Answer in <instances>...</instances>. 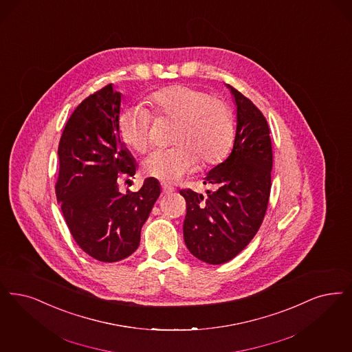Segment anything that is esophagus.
Here are the masks:
<instances>
[{
    "instance_id": "34e87169",
    "label": "esophagus",
    "mask_w": 352,
    "mask_h": 352,
    "mask_svg": "<svg viewBox=\"0 0 352 352\" xmlns=\"http://www.w3.org/2000/svg\"><path fill=\"white\" fill-rule=\"evenodd\" d=\"M173 191H174V187H171V186L166 184V183L162 184V194H164V195H169Z\"/></svg>"
}]
</instances>
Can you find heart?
<instances>
[{
  "mask_svg": "<svg viewBox=\"0 0 352 352\" xmlns=\"http://www.w3.org/2000/svg\"><path fill=\"white\" fill-rule=\"evenodd\" d=\"M160 119L177 120L169 149H155L142 161V171L157 179L175 182L201 165H216L228 155L233 141V113L226 100L190 85H171L149 96ZM152 113L141 104L126 107L119 116L122 140L142 153L151 144Z\"/></svg>",
  "mask_w": 352,
  "mask_h": 352,
  "instance_id": "obj_1",
  "label": "heart"
}]
</instances>
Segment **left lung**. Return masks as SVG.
I'll list each match as a JSON object with an SVG mask.
<instances>
[{
    "label": "left lung",
    "instance_id": "8db88e82",
    "mask_svg": "<svg viewBox=\"0 0 352 352\" xmlns=\"http://www.w3.org/2000/svg\"><path fill=\"white\" fill-rule=\"evenodd\" d=\"M236 104L233 149L204 177L207 197L181 190L186 200L183 239L195 258L223 265L256 234L267 210L272 146L266 118L250 99L226 85Z\"/></svg>",
    "mask_w": 352,
    "mask_h": 352
}]
</instances>
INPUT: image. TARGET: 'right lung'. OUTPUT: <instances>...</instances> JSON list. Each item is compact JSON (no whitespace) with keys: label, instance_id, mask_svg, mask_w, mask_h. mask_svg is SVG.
Segmentation results:
<instances>
[{"label":"right lung","instance_id":"obj_1","mask_svg":"<svg viewBox=\"0 0 352 352\" xmlns=\"http://www.w3.org/2000/svg\"><path fill=\"white\" fill-rule=\"evenodd\" d=\"M122 93L113 84L84 99L58 144L57 201L72 236L85 253L118 262L135 253L141 228L161 194L155 178L138 192L122 194L118 178L133 177L136 161L119 133Z\"/></svg>","mask_w":352,"mask_h":352}]
</instances>
